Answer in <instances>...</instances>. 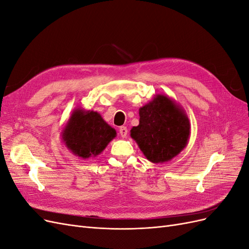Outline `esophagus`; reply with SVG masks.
Instances as JSON below:
<instances>
[{
	"mask_svg": "<svg viewBox=\"0 0 249 249\" xmlns=\"http://www.w3.org/2000/svg\"><path fill=\"white\" fill-rule=\"evenodd\" d=\"M119 134H120V136H122L123 138H125L126 137V135H127V129H126V126H120L119 127Z\"/></svg>",
	"mask_w": 249,
	"mask_h": 249,
	"instance_id": "obj_1",
	"label": "esophagus"
}]
</instances>
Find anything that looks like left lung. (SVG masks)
Returning <instances> with one entry per match:
<instances>
[{"instance_id": "8db88e82", "label": "left lung", "mask_w": 249, "mask_h": 249, "mask_svg": "<svg viewBox=\"0 0 249 249\" xmlns=\"http://www.w3.org/2000/svg\"><path fill=\"white\" fill-rule=\"evenodd\" d=\"M139 125L133 126L131 137L150 162L169 161L186 146L189 119L169 97L157 95L139 109Z\"/></svg>"}]
</instances>
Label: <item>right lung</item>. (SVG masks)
Returning a JSON list of instances; mask_svg holds the SVG:
<instances>
[{
  "label": "right lung",
  "mask_w": 249,
  "mask_h": 249,
  "mask_svg": "<svg viewBox=\"0 0 249 249\" xmlns=\"http://www.w3.org/2000/svg\"><path fill=\"white\" fill-rule=\"evenodd\" d=\"M115 136L116 131L99 113L81 109L74 110L63 130L66 146L83 159L101 154Z\"/></svg>",
  "instance_id": "1"
}]
</instances>
